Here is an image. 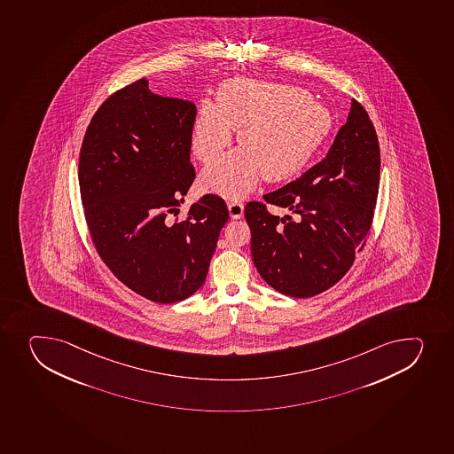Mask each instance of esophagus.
<instances>
[{"label":"esophagus","mask_w":454,"mask_h":454,"mask_svg":"<svg viewBox=\"0 0 454 454\" xmlns=\"http://www.w3.org/2000/svg\"><path fill=\"white\" fill-rule=\"evenodd\" d=\"M228 210H230V215L232 219H241L244 215V206L239 201H231L228 204Z\"/></svg>","instance_id":"1"}]
</instances>
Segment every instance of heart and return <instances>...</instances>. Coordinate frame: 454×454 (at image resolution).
Here are the masks:
<instances>
[{"mask_svg":"<svg viewBox=\"0 0 454 454\" xmlns=\"http://www.w3.org/2000/svg\"><path fill=\"white\" fill-rule=\"evenodd\" d=\"M239 130L241 148L202 171L207 192L243 198L262 176L270 182L296 176L332 133L325 105L299 87L237 78L220 87L215 104L204 102L191 130V151L198 161L219 157Z\"/></svg>","mask_w":454,"mask_h":454,"instance_id":"obj_1","label":"heart"}]
</instances>
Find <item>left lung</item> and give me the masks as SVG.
Here are the masks:
<instances>
[{
  "instance_id": "8db88e82",
  "label": "left lung",
  "mask_w": 454,
  "mask_h": 454,
  "mask_svg": "<svg viewBox=\"0 0 454 454\" xmlns=\"http://www.w3.org/2000/svg\"><path fill=\"white\" fill-rule=\"evenodd\" d=\"M380 177L376 130L352 100L345 126L323 161L263 200L290 215H270L262 202L244 210L257 272L286 296L312 297L332 287L365 244Z\"/></svg>"
}]
</instances>
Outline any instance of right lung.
Instances as JSON below:
<instances>
[{
	"label": "right lung",
	"instance_id": "add662e5",
	"mask_svg": "<svg viewBox=\"0 0 454 454\" xmlns=\"http://www.w3.org/2000/svg\"><path fill=\"white\" fill-rule=\"evenodd\" d=\"M192 102L162 98L142 78L105 100L82 140L78 180L96 250L127 287L157 303L192 296L206 281L230 213L204 195L179 211L195 171L189 161ZM176 215V214H175Z\"/></svg>",
	"mask_w": 454,
	"mask_h": 454
}]
</instances>
